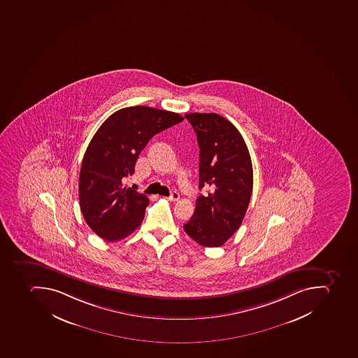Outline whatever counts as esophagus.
<instances>
[{
	"label": "esophagus",
	"instance_id": "1",
	"mask_svg": "<svg viewBox=\"0 0 358 358\" xmlns=\"http://www.w3.org/2000/svg\"><path fill=\"white\" fill-rule=\"evenodd\" d=\"M167 199H169V201H174L175 202V201L180 200V194H178V192L173 191Z\"/></svg>",
	"mask_w": 358,
	"mask_h": 358
}]
</instances>
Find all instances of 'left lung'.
I'll return each instance as SVG.
<instances>
[{
    "mask_svg": "<svg viewBox=\"0 0 358 358\" xmlns=\"http://www.w3.org/2000/svg\"><path fill=\"white\" fill-rule=\"evenodd\" d=\"M200 147L196 199L184 230L204 247H220L241 227L252 192V165L241 132L217 113H189Z\"/></svg>",
    "mask_w": 358,
    "mask_h": 358,
    "instance_id": "1",
    "label": "left lung"
}]
</instances>
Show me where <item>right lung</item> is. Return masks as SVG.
<instances>
[{
    "mask_svg": "<svg viewBox=\"0 0 358 358\" xmlns=\"http://www.w3.org/2000/svg\"><path fill=\"white\" fill-rule=\"evenodd\" d=\"M183 120L175 112L129 106L97 129L84 154L78 195L84 219L99 237L120 241L141 226L149 199L123 187V182L135 173L138 156L148 141Z\"/></svg>",
    "mask_w": 358,
    "mask_h": 358,
    "instance_id": "add662e5",
    "label": "right lung"
}]
</instances>
